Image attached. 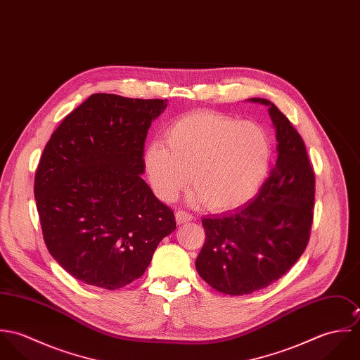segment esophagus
<instances>
[{
  "mask_svg": "<svg viewBox=\"0 0 360 360\" xmlns=\"http://www.w3.org/2000/svg\"><path fill=\"white\" fill-rule=\"evenodd\" d=\"M190 220H194V216L186 210H177L176 212V221L179 224H183V223H187Z\"/></svg>",
  "mask_w": 360,
  "mask_h": 360,
  "instance_id": "1",
  "label": "esophagus"
}]
</instances>
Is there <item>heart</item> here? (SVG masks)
I'll list each match as a JSON object with an SVG mask.
<instances>
[{
    "instance_id": "1",
    "label": "heart",
    "mask_w": 360,
    "mask_h": 360,
    "mask_svg": "<svg viewBox=\"0 0 360 360\" xmlns=\"http://www.w3.org/2000/svg\"><path fill=\"white\" fill-rule=\"evenodd\" d=\"M271 144L266 130L251 120L197 110L177 117L154 141L144 165L155 194L172 202L188 186L191 201L213 210L247 204L262 186L270 165Z\"/></svg>"
}]
</instances>
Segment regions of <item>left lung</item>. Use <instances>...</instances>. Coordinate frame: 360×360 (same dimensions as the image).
Wrapping results in <instances>:
<instances>
[{"instance_id": "left-lung-1", "label": "left lung", "mask_w": 360, "mask_h": 360, "mask_svg": "<svg viewBox=\"0 0 360 360\" xmlns=\"http://www.w3.org/2000/svg\"><path fill=\"white\" fill-rule=\"evenodd\" d=\"M276 129L277 160L257 197L234 213L204 217L198 274L219 292L244 295L283 277L304 254L314 205V172L288 117L264 98Z\"/></svg>"}]
</instances>
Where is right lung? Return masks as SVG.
Masks as SVG:
<instances>
[{
	"instance_id": "add662e5",
	"label": "right lung",
	"mask_w": 360,
	"mask_h": 360,
	"mask_svg": "<svg viewBox=\"0 0 360 360\" xmlns=\"http://www.w3.org/2000/svg\"><path fill=\"white\" fill-rule=\"evenodd\" d=\"M167 100L93 94L47 143L34 198L46 245L75 278L105 290L140 278L174 213L141 179L148 129Z\"/></svg>"
}]
</instances>
